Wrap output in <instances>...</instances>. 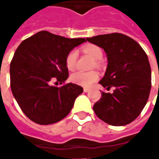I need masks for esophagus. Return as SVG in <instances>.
I'll use <instances>...</instances> for the list:
<instances>
[{
  "label": "esophagus",
  "instance_id": "1",
  "mask_svg": "<svg viewBox=\"0 0 159 159\" xmlns=\"http://www.w3.org/2000/svg\"><path fill=\"white\" fill-rule=\"evenodd\" d=\"M89 90H90L89 89H88V88H84V89H83V91H84L85 93H88V92H89Z\"/></svg>",
  "mask_w": 159,
  "mask_h": 159
}]
</instances>
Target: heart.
Returning a JSON list of instances; mask_svg holds the SVG:
<instances>
[{
  "label": "heart",
  "mask_w": 159,
  "mask_h": 159,
  "mask_svg": "<svg viewBox=\"0 0 159 159\" xmlns=\"http://www.w3.org/2000/svg\"><path fill=\"white\" fill-rule=\"evenodd\" d=\"M83 52L89 55L94 60H99L102 58L103 52L100 47L93 44H89L83 47ZM76 59H77V52L76 50H71L68 52L66 57V68L69 70H74L76 68ZM96 66H99V63H95ZM99 78V74L96 71H76L70 76V81L75 84L83 87H90L93 83H95Z\"/></svg>",
  "instance_id": "b5f03b06"
}]
</instances>
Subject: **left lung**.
Instances as JSON below:
<instances>
[{"label":"left lung","mask_w":159,"mask_h":159,"mask_svg":"<svg viewBox=\"0 0 159 159\" xmlns=\"http://www.w3.org/2000/svg\"><path fill=\"white\" fill-rule=\"evenodd\" d=\"M105 50L108 66L100 81L113 93H101L93 109L100 119L113 126H123L135 119L146 106L152 87V72L147 53L129 36L120 33L87 38Z\"/></svg>","instance_id":"obj_1"}]
</instances>
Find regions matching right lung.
Masks as SVG:
<instances>
[{
	"mask_svg": "<svg viewBox=\"0 0 159 159\" xmlns=\"http://www.w3.org/2000/svg\"><path fill=\"white\" fill-rule=\"evenodd\" d=\"M84 42V38L70 39L42 30L16 49L10 64L11 89L23 112L34 123L48 125L62 120L83 92L74 83L55 87L51 83L66 82V55Z\"/></svg>",
	"mask_w": 159,
	"mask_h": 159,
	"instance_id": "1",
	"label": "right lung"
}]
</instances>
